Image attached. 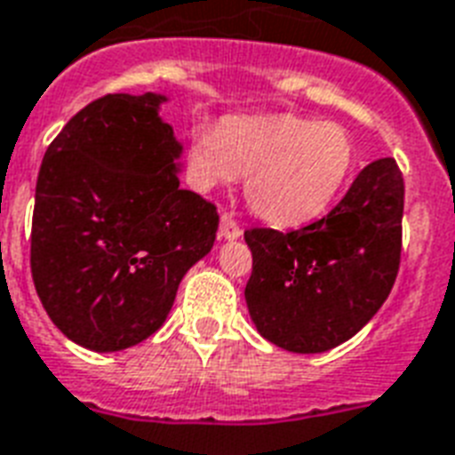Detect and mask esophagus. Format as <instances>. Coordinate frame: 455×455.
I'll return each instance as SVG.
<instances>
[{"mask_svg":"<svg viewBox=\"0 0 455 455\" xmlns=\"http://www.w3.org/2000/svg\"><path fill=\"white\" fill-rule=\"evenodd\" d=\"M241 227H238V221L231 217V214H221L220 221V238L224 241H235V238H241Z\"/></svg>","mask_w":455,"mask_h":455,"instance_id":"1","label":"esophagus"}]
</instances>
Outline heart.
<instances>
[{"label": "heart", "instance_id": "heart-1", "mask_svg": "<svg viewBox=\"0 0 455 455\" xmlns=\"http://www.w3.org/2000/svg\"><path fill=\"white\" fill-rule=\"evenodd\" d=\"M359 167V146L338 123L299 116H231L188 139L186 177L212 191L245 174V198L274 227L316 220L342 196Z\"/></svg>", "mask_w": 455, "mask_h": 455}]
</instances>
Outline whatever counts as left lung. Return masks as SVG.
<instances>
[{"mask_svg": "<svg viewBox=\"0 0 455 455\" xmlns=\"http://www.w3.org/2000/svg\"><path fill=\"white\" fill-rule=\"evenodd\" d=\"M402 217V172L395 157H380L323 220L291 234L245 231L252 252L245 302L259 335L295 354L354 338L395 285Z\"/></svg>", "mask_w": 455, "mask_h": 455, "instance_id": "obj_1", "label": "left lung"}]
</instances>
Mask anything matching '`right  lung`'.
Masks as SVG:
<instances>
[{
  "label": "right lung",
  "mask_w": 455,
  "mask_h": 455,
  "mask_svg": "<svg viewBox=\"0 0 455 455\" xmlns=\"http://www.w3.org/2000/svg\"><path fill=\"white\" fill-rule=\"evenodd\" d=\"M163 94H108L70 117L35 188L30 269L46 314L92 352H120L164 323L220 214L179 186L184 146Z\"/></svg>",
  "instance_id": "add662e5"
}]
</instances>
